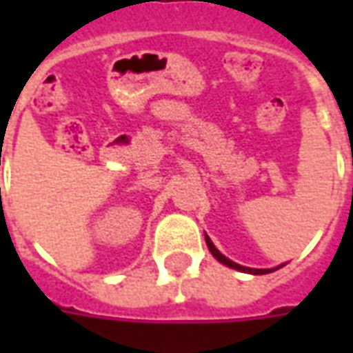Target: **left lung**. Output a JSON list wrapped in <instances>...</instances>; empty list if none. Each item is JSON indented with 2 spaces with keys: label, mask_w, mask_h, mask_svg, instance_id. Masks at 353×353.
Returning a JSON list of instances; mask_svg holds the SVG:
<instances>
[{
  "label": "left lung",
  "mask_w": 353,
  "mask_h": 353,
  "mask_svg": "<svg viewBox=\"0 0 353 353\" xmlns=\"http://www.w3.org/2000/svg\"><path fill=\"white\" fill-rule=\"evenodd\" d=\"M206 244L208 248H210V252H212V255H214L215 259L219 261V263H223V265L230 266V268H236V270H242V272H248V274H268V272H274L276 268H248V266H242V265H236V263H232L230 259H227L225 255H221V253L217 252V248H215L214 244H212V240L206 236ZM280 268V266H278Z\"/></svg>",
  "instance_id": "8db88e82"
}]
</instances>
